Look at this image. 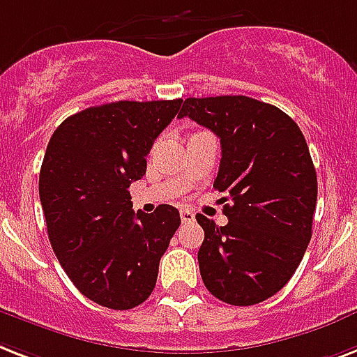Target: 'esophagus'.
<instances>
[{
    "label": "esophagus",
    "mask_w": 357,
    "mask_h": 357,
    "mask_svg": "<svg viewBox=\"0 0 357 357\" xmlns=\"http://www.w3.org/2000/svg\"><path fill=\"white\" fill-rule=\"evenodd\" d=\"M181 219L182 223H192V221H195V212L190 208H184V210H181Z\"/></svg>",
    "instance_id": "esophagus-1"
}]
</instances>
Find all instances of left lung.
<instances>
[{
	"instance_id": "8db88e82",
	"label": "left lung",
	"mask_w": 357,
	"mask_h": 357,
	"mask_svg": "<svg viewBox=\"0 0 357 357\" xmlns=\"http://www.w3.org/2000/svg\"><path fill=\"white\" fill-rule=\"evenodd\" d=\"M184 116L221 139L213 188L228 201L225 227L197 213L202 282L232 306L267 301L289 282L312 239L317 175L304 134L280 108L245 96L188 98Z\"/></svg>"
}]
</instances>
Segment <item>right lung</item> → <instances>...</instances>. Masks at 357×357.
Returning a JSON list of instances; mask_svg holds the SVG:
<instances>
[{
	"mask_svg": "<svg viewBox=\"0 0 357 357\" xmlns=\"http://www.w3.org/2000/svg\"><path fill=\"white\" fill-rule=\"evenodd\" d=\"M182 99L90 107L53 132L40 169L51 247L82 295L130 310L156 286L158 264L181 225L175 206L132 210L129 186L145 175L151 147Z\"/></svg>",
	"mask_w": 357,
	"mask_h": 357,
	"instance_id": "obj_1",
	"label": "right lung"
}]
</instances>
